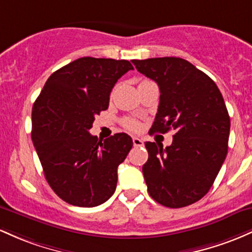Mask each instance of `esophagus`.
<instances>
[{"mask_svg": "<svg viewBox=\"0 0 252 252\" xmlns=\"http://www.w3.org/2000/svg\"><path fill=\"white\" fill-rule=\"evenodd\" d=\"M132 140H133V145L134 146H143L144 145V141H143V139H140V138H138V137H133L132 138Z\"/></svg>", "mask_w": 252, "mask_h": 252, "instance_id": "34e87169", "label": "esophagus"}]
</instances>
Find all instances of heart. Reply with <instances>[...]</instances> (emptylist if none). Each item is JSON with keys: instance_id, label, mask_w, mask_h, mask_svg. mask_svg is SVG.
I'll return each instance as SVG.
<instances>
[{"instance_id": "1", "label": "heart", "mask_w": 252, "mask_h": 252, "mask_svg": "<svg viewBox=\"0 0 252 252\" xmlns=\"http://www.w3.org/2000/svg\"><path fill=\"white\" fill-rule=\"evenodd\" d=\"M124 126L128 129H138L139 124H138V121L134 120V119H125V120H124Z\"/></svg>"}]
</instances>
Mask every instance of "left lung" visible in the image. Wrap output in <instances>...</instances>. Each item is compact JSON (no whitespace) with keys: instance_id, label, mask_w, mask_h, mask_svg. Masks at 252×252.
<instances>
[{"instance_id":"left-lung-1","label":"left lung","mask_w":252,"mask_h":252,"mask_svg":"<svg viewBox=\"0 0 252 252\" xmlns=\"http://www.w3.org/2000/svg\"><path fill=\"white\" fill-rule=\"evenodd\" d=\"M135 69L158 84V112L151 132L174 129L172 144L146 141L143 165L150 196L180 208L208 193L227 155L230 117L214 81L182 58L133 61Z\"/></svg>"}]
</instances>
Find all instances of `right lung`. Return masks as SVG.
<instances>
[{
	"label": "right lung",
	"mask_w": 252,
	"mask_h": 252,
	"mask_svg": "<svg viewBox=\"0 0 252 252\" xmlns=\"http://www.w3.org/2000/svg\"><path fill=\"white\" fill-rule=\"evenodd\" d=\"M128 70L125 59L78 58L50 76L33 104L32 140L45 179L70 205L95 207L114 194L133 141L126 133L98 140L89 129Z\"/></svg>",
	"instance_id": "add662e5"
}]
</instances>
